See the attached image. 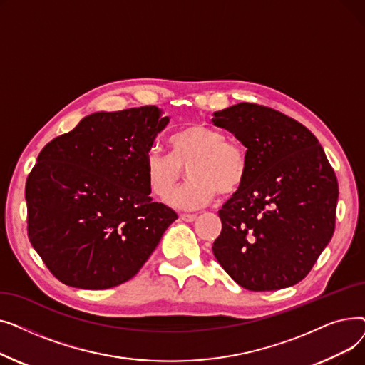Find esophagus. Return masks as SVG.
<instances>
[{
  "label": "esophagus",
  "instance_id": "obj_1",
  "mask_svg": "<svg viewBox=\"0 0 365 365\" xmlns=\"http://www.w3.org/2000/svg\"><path fill=\"white\" fill-rule=\"evenodd\" d=\"M180 219L183 222H194L197 219V215H180Z\"/></svg>",
  "mask_w": 365,
  "mask_h": 365
}]
</instances>
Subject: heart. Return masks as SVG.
Wrapping results in <instances>:
<instances>
[{
	"instance_id": "1",
	"label": "heart",
	"mask_w": 365,
	"mask_h": 365,
	"mask_svg": "<svg viewBox=\"0 0 365 365\" xmlns=\"http://www.w3.org/2000/svg\"><path fill=\"white\" fill-rule=\"evenodd\" d=\"M170 155L150 149L145 158V179L149 192L165 201L190 168L191 183L177 191L168 202L179 210H198L212 204L217 192L232 195L248 171L247 149L213 127L189 125L168 139Z\"/></svg>"
}]
</instances>
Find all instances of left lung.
<instances>
[{
    "label": "left lung",
    "mask_w": 365,
    "mask_h": 365,
    "mask_svg": "<svg viewBox=\"0 0 365 365\" xmlns=\"http://www.w3.org/2000/svg\"><path fill=\"white\" fill-rule=\"evenodd\" d=\"M213 115L248 155L245 180L219 210L215 257L247 290L294 285L333 237L334 170L314 134L272 108L242 102Z\"/></svg>",
    "instance_id": "obj_1"
}]
</instances>
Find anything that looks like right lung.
<instances>
[{
    "instance_id": "obj_1",
    "label": "right lung",
    "mask_w": 365,
    "mask_h": 365,
    "mask_svg": "<svg viewBox=\"0 0 365 365\" xmlns=\"http://www.w3.org/2000/svg\"><path fill=\"white\" fill-rule=\"evenodd\" d=\"M161 113H91L38 155L25 187L28 237L63 284L105 290L128 281L178 219L145 179L146 153L170 121Z\"/></svg>"
}]
</instances>
